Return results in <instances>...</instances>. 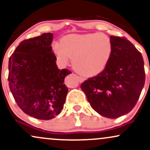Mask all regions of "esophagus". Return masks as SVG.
<instances>
[{
  "label": "esophagus",
  "mask_w": 150,
  "mask_h": 150,
  "mask_svg": "<svg viewBox=\"0 0 150 150\" xmlns=\"http://www.w3.org/2000/svg\"><path fill=\"white\" fill-rule=\"evenodd\" d=\"M78 78H79V81H80L81 83L83 82V81L84 80H85V79H84L83 77H82V76H78Z\"/></svg>",
  "instance_id": "obj_1"
}]
</instances>
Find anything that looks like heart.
Returning a JSON list of instances; mask_svg holds the SVG:
<instances>
[{
  "instance_id": "heart-1",
  "label": "heart",
  "mask_w": 150,
  "mask_h": 150,
  "mask_svg": "<svg viewBox=\"0 0 150 150\" xmlns=\"http://www.w3.org/2000/svg\"><path fill=\"white\" fill-rule=\"evenodd\" d=\"M57 60L66 65L72 59L73 67L86 76H92L105 69L112 56L113 44L103 33L71 34L52 45Z\"/></svg>"
}]
</instances>
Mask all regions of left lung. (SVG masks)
Listing matches in <instances>:
<instances>
[{
	"instance_id": "1",
	"label": "left lung",
	"mask_w": 150,
	"mask_h": 150,
	"mask_svg": "<svg viewBox=\"0 0 150 150\" xmlns=\"http://www.w3.org/2000/svg\"><path fill=\"white\" fill-rule=\"evenodd\" d=\"M113 51L103 71L81 85L90 105L103 117L116 119L129 113L145 81L141 53L125 37L112 36Z\"/></svg>"
}]
</instances>
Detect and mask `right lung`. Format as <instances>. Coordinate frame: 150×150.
Wrapping results in <instances>:
<instances>
[{
    "label": "right lung",
    "instance_id": "add662e5",
    "mask_svg": "<svg viewBox=\"0 0 150 150\" xmlns=\"http://www.w3.org/2000/svg\"><path fill=\"white\" fill-rule=\"evenodd\" d=\"M53 34L22 40L10 57L9 87L19 108L41 120H49L62 110L68 88L64 83L67 69L59 70L52 52Z\"/></svg>",
    "mask_w": 150,
    "mask_h": 150
}]
</instances>
